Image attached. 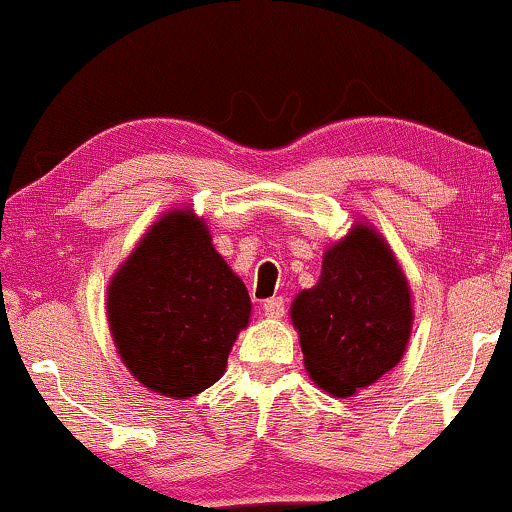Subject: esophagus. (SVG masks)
I'll list each match as a JSON object with an SVG mask.
<instances>
[{"label":"esophagus","instance_id":"obj_1","mask_svg":"<svg viewBox=\"0 0 512 512\" xmlns=\"http://www.w3.org/2000/svg\"><path fill=\"white\" fill-rule=\"evenodd\" d=\"M262 310H264V315H267V317H274V319H279V317L286 315V300H283L281 295H276V298H269V300H264Z\"/></svg>","mask_w":512,"mask_h":512}]
</instances>
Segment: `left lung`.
<instances>
[{"instance_id":"1","label":"left lung","mask_w":512,"mask_h":512,"mask_svg":"<svg viewBox=\"0 0 512 512\" xmlns=\"http://www.w3.org/2000/svg\"><path fill=\"white\" fill-rule=\"evenodd\" d=\"M305 369L338 398L398 365L412 326L410 288L389 245L355 226L326 250L322 276L291 307Z\"/></svg>"}]
</instances>
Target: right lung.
Returning <instances> with one entry per match:
<instances>
[{"instance_id": "add662e5", "label": "right lung", "mask_w": 512, "mask_h": 512, "mask_svg": "<svg viewBox=\"0 0 512 512\" xmlns=\"http://www.w3.org/2000/svg\"><path fill=\"white\" fill-rule=\"evenodd\" d=\"M107 312L133 377L162 396L188 398L224 374L250 298L205 224L193 212H171L116 272Z\"/></svg>"}]
</instances>
